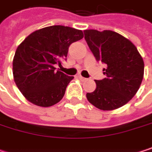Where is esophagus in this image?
Instances as JSON below:
<instances>
[{
    "instance_id": "esophagus-1",
    "label": "esophagus",
    "mask_w": 152,
    "mask_h": 152,
    "mask_svg": "<svg viewBox=\"0 0 152 152\" xmlns=\"http://www.w3.org/2000/svg\"><path fill=\"white\" fill-rule=\"evenodd\" d=\"M78 78H79V79H80L81 81H85V80H87V79H86L85 77L82 76H81V75H79V76H78Z\"/></svg>"
}]
</instances>
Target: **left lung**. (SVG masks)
<instances>
[{
    "label": "left lung",
    "instance_id": "obj_1",
    "mask_svg": "<svg viewBox=\"0 0 152 152\" xmlns=\"http://www.w3.org/2000/svg\"><path fill=\"white\" fill-rule=\"evenodd\" d=\"M84 39L99 61L106 65V78L95 80L96 89L88 101L103 111L126 105L137 92L144 72L143 60L136 46L122 35L105 30H85Z\"/></svg>",
    "mask_w": 152,
    "mask_h": 152
}]
</instances>
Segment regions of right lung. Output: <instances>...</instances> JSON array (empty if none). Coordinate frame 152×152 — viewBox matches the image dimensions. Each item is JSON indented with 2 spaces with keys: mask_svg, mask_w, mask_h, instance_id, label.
Returning a JSON list of instances; mask_svg holds the SVG:
<instances>
[{
  "mask_svg": "<svg viewBox=\"0 0 152 152\" xmlns=\"http://www.w3.org/2000/svg\"><path fill=\"white\" fill-rule=\"evenodd\" d=\"M83 38L81 30L53 25L31 33L17 46L13 59L14 81L23 97L36 106L48 107L61 100L74 76L55 70L70 44Z\"/></svg>",
  "mask_w": 152,
  "mask_h": 152,
  "instance_id": "right-lung-1",
  "label": "right lung"
}]
</instances>
